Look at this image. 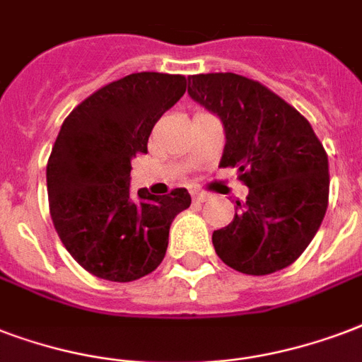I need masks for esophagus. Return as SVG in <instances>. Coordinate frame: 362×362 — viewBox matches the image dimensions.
I'll return each instance as SVG.
<instances>
[{"label": "esophagus", "mask_w": 362, "mask_h": 362, "mask_svg": "<svg viewBox=\"0 0 362 362\" xmlns=\"http://www.w3.org/2000/svg\"><path fill=\"white\" fill-rule=\"evenodd\" d=\"M192 197H193V201H197V203H203V201L209 199V195H206V193L197 192V189H195V192H192Z\"/></svg>", "instance_id": "34e87169"}]
</instances>
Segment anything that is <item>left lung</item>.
Here are the masks:
<instances>
[{
  "label": "left lung",
  "instance_id": "obj_1",
  "mask_svg": "<svg viewBox=\"0 0 362 362\" xmlns=\"http://www.w3.org/2000/svg\"><path fill=\"white\" fill-rule=\"evenodd\" d=\"M187 95L222 121L220 167L248 187L233 222L212 233L226 266L267 275L291 266L328 206V157L308 119L258 81L226 74L187 77Z\"/></svg>",
  "mask_w": 362,
  "mask_h": 362
}]
</instances>
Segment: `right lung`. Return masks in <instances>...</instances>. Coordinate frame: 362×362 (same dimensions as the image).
<instances>
[{"label": "right lung", "instance_id": "add662e5", "mask_svg": "<svg viewBox=\"0 0 362 362\" xmlns=\"http://www.w3.org/2000/svg\"><path fill=\"white\" fill-rule=\"evenodd\" d=\"M184 93V76L131 74L83 100L60 127L47 163L52 224L95 277L129 283L153 272L173 220L192 203L186 187L131 193V161L148 151L153 125Z\"/></svg>", "mask_w": 362, "mask_h": 362}]
</instances>
